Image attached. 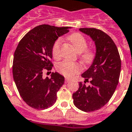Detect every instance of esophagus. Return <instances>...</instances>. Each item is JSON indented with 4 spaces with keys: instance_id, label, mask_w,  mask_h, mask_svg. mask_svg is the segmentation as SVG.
Here are the masks:
<instances>
[{
    "instance_id": "obj_1",
    "label": "esophagus",
    "mask_w": 132,
    "mask_h": 132,
    "mask_svg": "<svg viewBox=\"0 0 132 132\" xmlns=\"http://www.w3.org/2000/svg\"><path fill=\"white\" fill-rule=\"evenodd\" d=\"M69 81H70V80H69V79H68V78H65V83H68Z\"/></svg>"
}]
</instances>
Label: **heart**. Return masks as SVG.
Listing matches in <instances>:
<instances>
[{"mask_svg":"<svg viewBox=\"0 0 132 132\" xmlns=\"http://www.w3.org/2000/svg\"><path fill=\"white\" fill-rule=\"evenodd\" d=\"M68 40L71 44L72 46L78 53H82L81 57L83 62L89 64L93 62L95 58V53L91 49H87V40L80 33H73L67 37ZM60 39H57L52 46V52L53 57L58 59L60 57L59 49H60ZM56 69L61 74L67 78H72L75 75L81 71V67L78 63L71 62L69 61H63L58 63Z\"/></svg>","mask_w":132,"mask_h":132,"instance_id":"heart-1","label":"heart"}]
</instances>
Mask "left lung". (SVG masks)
Listing matches in <instances>:
<instances>
[{
    "instance_id": "left-lung-1",
    "label": "left lung",
    "mask_w": 132,
    "mask_h": 132,
    "mask_svg": "<svg viewBox=\"0 0 132 132\" xmlns=\"http://www.w3.org/2000/svg\"><path fill=\"white\" fill-rule=\"evenodd\" d=\"M80 32L90 36L95 42L96 52L89 69L81 75L85 83L73 94V104L84 112L97 110L106 105L114 94L119 83L121 59L118 49L112 38L95 28H80Z\"/></svg>"
}]
</instances>
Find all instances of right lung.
Instances as JSON below:
<instances>
[{"mask_svg":"<svg viewBox=\"0 0 132 132\" xmlns=\"http://www.w3.org/2000/svg\"><path fill=\"white\" fill-rule=\"evenodd\" d=\"M71 27L42 24L33 28L20 41L14 54L13 75L20 96L31 108L45 110L54 105L56 93L64 83L57 72L44 78V70H52V46Z\"/></svg>","mask_w":132,"mask_h":132,"instance_id":"add662e5","label":"right lung"}]
</instances>
